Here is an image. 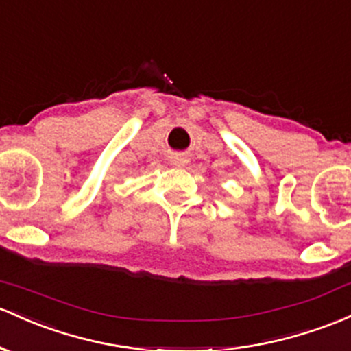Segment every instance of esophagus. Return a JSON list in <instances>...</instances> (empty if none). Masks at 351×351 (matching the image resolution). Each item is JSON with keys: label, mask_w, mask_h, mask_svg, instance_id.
Segmentation results:
<instances>
[{"label": "esophagus", "mask_w": 351, "mask_h": 351, "mask_svg": "<svg viewBox=\"0 0 351 351\" xmlns=\"http://www.w3.org/2000/svg\"><path fill=\"white\" fill-rule=\"evenodd\" d=\"M186 163H188L186 156H183V155H178L175 160H173V165H176V167H184Z\"/></svg>", "instance_id": "obj_1"}]
</instances>
